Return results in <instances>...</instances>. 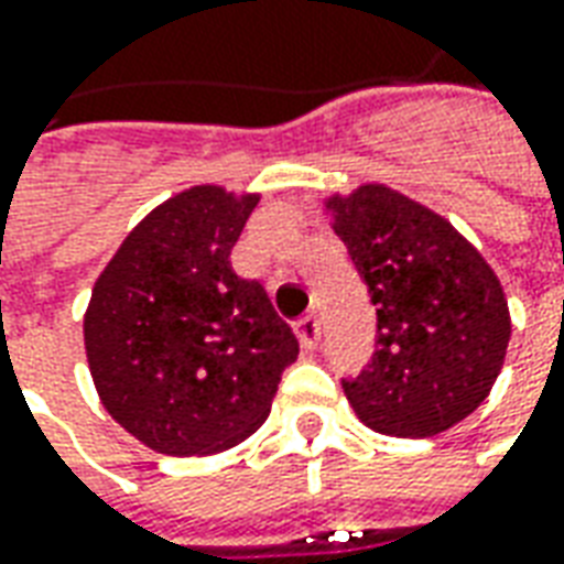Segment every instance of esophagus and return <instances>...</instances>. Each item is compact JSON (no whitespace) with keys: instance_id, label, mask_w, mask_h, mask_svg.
<instances>
[{"instance_id":"obj_1","label":"esophagus","mask_w":564,"mask_h":564,"mask_svg":"<svg viewBox=\"0 0 564 564\" xmlns=\"http://www.w3.org/2000/svg\"><path fill=\"white\" fill-rule=\"evenodd\" d=\"M295 333H299L302 348H317V341H321V321L314 314H308V317H302V321L295 323Z\"/></svg>"}]
</instances>
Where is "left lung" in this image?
Listing matches in <instances>:
<instances>
[{"label": "left lung", "mask_w": 564, "mask_h": 564, "mask_svg": "<svg viewBox=\"0 0 564 564\" xmlns=\"http://www.w3.org/2000/svg\"><path fill=\"white\" fill-rule=\"evenodd\" d=\"M369 286L372 364L341 388L388 436H436L482 403L510 341L503 286L482 253L431 207L381 183L323 200Z\"/></svg>", "instance_id": "obj_1"}]
</instances>
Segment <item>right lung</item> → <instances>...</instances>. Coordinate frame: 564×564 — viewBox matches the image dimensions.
Returning a JSON list of instances; mask_svg holds the SVG:
<instances>
[{"label": "right lung", "mask_w": 564, "mask_h": 564, "mask_svg": "<svg viewBox=\"0 0 564 564\" xmlns=\"http://www.w3.org/2000/svg\"><path fill=\"white\" fill-rule=\"evenodd\" d=\"M259 195L192 186L145 216L94 283L85 350L106 412L161 455H214L269 419L299 357L265 286L231 269Z\"/></svg>", "instance_id": "right-lung-1"}]
</instances>
